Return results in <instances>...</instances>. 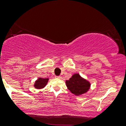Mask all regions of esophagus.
I'll return each mask as SVG.
<instances>
[{"label": "esophagus", "mask_w": 126, "mask_h": 126, "mask_svg": "<svg viewBox=\"0 0 126 126\" xmlns=\"http://www.w3.org/2000/svg\"><path fill=\"white\" fill-rule=\"evenodd\" d=\"M56 78H58V79H61V78H62V77L60 76H56Z\"/></svg>", "instance_id": "34e87169"}]
</instances>
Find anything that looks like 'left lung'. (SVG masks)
I'll list each match as a JSON object with an SVG mask.
<instances>
[{"instance_id": "8db88e82", "label": "left lung", "mask_w": 126, "mask_h": 126, "mask_svg": "<svg viewBox=\"0 0 126 126\" xmlns=\"http://www.w3.org/2000/svg\"><path fill=\"white\" fill-rule=\"evenodd\" d=\"M66 84L68 89L76 96L87 92L91 86L89 82L82 78L78 73H75L66 80Z\"/></svg>"}]
</instances>
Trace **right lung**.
<instances>
[{"label": "right lung", "mask_w": 126, "mask_h": 126, "mask_svg": "<svg viewBox=\"0 0 126 126\" xmlns=\"http://www.w3.org/2000/svg\"><path fill=\"white\" fill-rule=\"evenodd\" d=\"M48 78H39L37 80H36L35 83H34V87L36 89H41V88H44L47 84V82L48 81Z\"/></svg>", "instance_id": "1"}]
</instances>
